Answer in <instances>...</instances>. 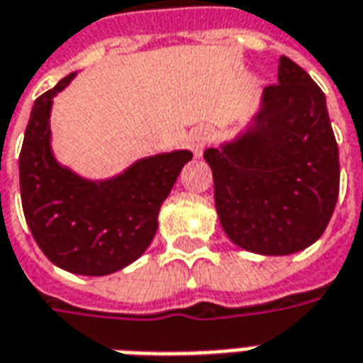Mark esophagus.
<instances>
[{
  "instance_id": "1",
  "label": "esophagus",
  "mask_w": 363,
  "mask_h": 363,
  "mask_svg": "<svg viewBox=\"0 0 363 363\" xmlns=\"http://www.w3.org/2000/svg\"><path fill=\"white\" fill-rule=\"evenodd\" d=\"M208 132L206 130H196L194 134L190 135V147L194 151V155H202V151H204L206 143H208Z\"/></svg>"
}]
</instances>
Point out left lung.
I'll return each instance as SVG.
<instances>
[{
  "label": "left lung",
  "instance_id": "obj_1",
  "mask_svg": "<svg viewBox=\"0 0 363 363\" xmlns=\"http://www.w3.org/2000/svg\"><path fill=\"white\" fill-rule=\"evenodd\" d=\"M204 159L221 228L237 247L281 257L325 233L340 186L338 145L325 93L296 62L281 56L251 126Z\"/></svg>",
  "mask_w": 363,
  "mask_h": 363
}]
</instances>
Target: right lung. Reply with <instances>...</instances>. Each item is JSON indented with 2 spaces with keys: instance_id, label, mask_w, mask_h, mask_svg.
<instances>
[{
  "instance_id": "obj_1",
  "label": "right lung",
  "mask_w": 363,
  "mask_h": 363,
  "mask_svg": "<svg viewBox=\"0 0 363 363\" xmlns=\"http://www.w3.org/2000/svg\"><path fill=\"white\" fill-rule=\"evenodd\" d=\"M69 74L35 101L19 155L23 212L40 251L56 267L104 276L140 259L157 231L163 200L190 159L189 150L140 159L108 181L62 167L50 147L52 99Z\"/></svg>"
}]
</instances>
